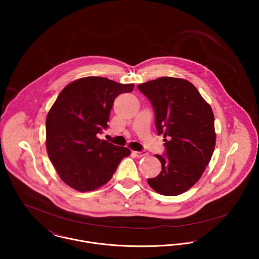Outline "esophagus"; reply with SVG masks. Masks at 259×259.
Instances as JSON below:
<instances>
[{
  "label": "esophagus",
  "instance_id": "esophagus-1",
  "mask_svg": "<svg viewBox=\"0 0 259 259\" xmlns=\"http://www.w3.org/2000/svg\"><path fill=\"white\" fill-rule=\"evenodd\" d=\"M134 153H135V155H136L137 157H139V158L148 155V152H147V151H134Z\"/></svg>",
  "mask_w": 259,
  "mask_h": 259
}]
</instances>
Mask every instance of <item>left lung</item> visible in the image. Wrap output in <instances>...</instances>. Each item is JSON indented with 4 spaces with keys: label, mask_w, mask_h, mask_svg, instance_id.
Returning <instances> with one entry per match:
<instances>
[{
    "label": "left lung",
    "mask_w": 259,
    "mask_h": 259,
    "mask_svg": "<svg viewBox=\"0 0 259 259\" xmlns=\"http://www.w3.org/2000/svg\"><path fill=\"white\" fill-rule=\"evenodd\" d=\"M138 88L153 107L165 147V156L155 155L161 171L148 179V185L162 195H180L198 182L211 159L217 141L213 111L184 78L161 76Z\"/></svg>",
    "instance_id": "8db88e82"
}]
</instances>
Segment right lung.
<instances>
[{
	"mask_svg": "<svg viewBox=\"0 0 259 259\" xmlns=\"http://www.w3.org/2000/svg\"><path fill=\"white\" fill-rule=\"evenodd\" d=\"M134 88V83L87 76L60 93L47 115L46 148L66 185L80 192L100 188L131 154L128 148L100 140L98 135L108 127L115 98Z\"/></svg>",
	"mask_w": 259,
	"mask_h": 259,
	"instance_id": "1",
	"label": "right lung"
}]
</instances>
